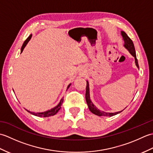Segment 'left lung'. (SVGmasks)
<instances>
[{
	"instance_id": "1",
	"label": "left lung",
	"mask_w": 153,
	"mask_h": 153,
	"mask_svg": "<svg viewBox=\"0 0 153 153\" xmlns=\"http://www.w3.org/2000/svg\"><path fill=\"white\" fill-rule=\"evenodd\" d=\"M121 34L122 36L123 37V39L124 41V45L123 46L126 47L129 52L135 58V65L137 66V67L139 68V64H138V61L137 59V57H136V53H135V47L134 43L131 41V39L129 38L128 35H127L124 31H121ZM85 99H86V102L87 105H88L89 108L90 110V111L93 114L97 116H113L114 115L118 114L120 113L122 111L120 112H114V113H110V112H106L104 111H101L99 109H98L97 107L93 105V103L92 102L91 100L90 99V95H89V83L87 81V86H86V93H85Z\"/></svg>"
}]
</instances>
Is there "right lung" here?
Segmentation results:
<instances>
[{
    "label": "right lung",
    "mask_w": 153,
    "mask_h": 153,
    "mask_svg": "<svg viewBox=\"0 0 153 153\" xmlns=\"http://www.w3.org/2000/svg\"><path fill=\"white\" fill-rule=\"evenodd\" d=\"M31 36H32V35H30V36H29L27 38V39L24 41V44H23L22 47V48H21V53H22V51H24L25 47L26 46V45L27 44L28 42L30 41V40L31 39ZM70 85H71V83L68 85V86L67 87V89L69 88ZM63 100H64V99L62 98V99L60 100L59 104H58V105L56 106H55V107H54L53 108H51V110H47V111H45L44 112H37V113H35V112H33L29 111V110H27L28 112H30V114H33L34 116H39V117H48V116H54V115L56 114L58 112V110H59L61 108V106H62V104L63 103Z\"/></svg>",
    "instance_id": "obj_1"
}]
</instances>
